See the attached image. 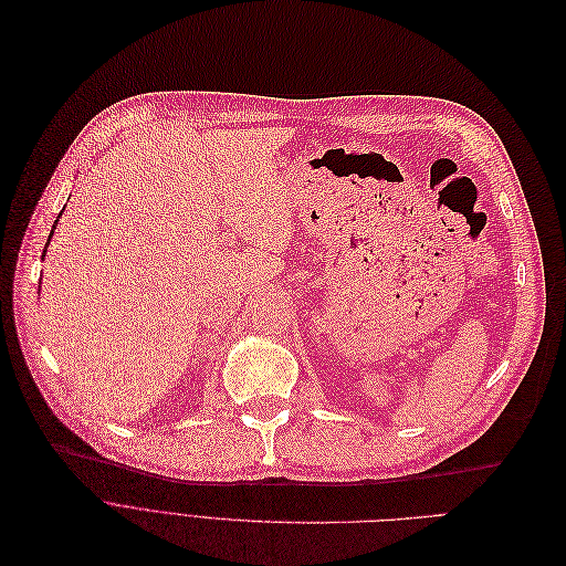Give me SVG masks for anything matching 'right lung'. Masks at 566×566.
I'll return each mask as SVG.
<instances>
[{
	"label": "right lung",
	"instance_id": "add662e5",
	"mask_svg": "<svg viewBox=\"0 0 566 566\" xmlns=\"http://www.w3.org/2000/svg\"><path fill=\"white\" fill-rule=\"evenodd\" d=\"M55 226H57V223H55ZM52 230H55V228H52ZM50 237H52V232H50ZM50 237H48V241H50ZM43 255H45V253H43Z\"/></svg>",
	"mask_w": 566,
	"mask_h": 566
}]
</instances>
